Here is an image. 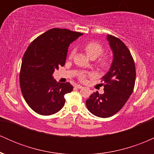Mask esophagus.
<instances>
[{
  "label": "esophagus",
  "instance_id": "34e87169",
  "mask_svg": "<svg viewBox=\"0 0 154 154\" xmlns=\"http://www.w3.org/2000/svg\"><path fill=\"white\" fill-rule=\"evenodd\" d=\"M75 87L77 88H78V89H81V88H82L83 87L82 85H76Z\"/></svg>",
  "mask_w": 154,
  "mask_h": 154
}]
</instances>
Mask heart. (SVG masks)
<instances>
[{
	"label": "heart",
	"mask_w": 154,
	"mask_h": 154,
	"mask_svg": "<svg viewBox=\"0 0 154 154\" xmlns=\"http://www.w3.org/2000/svg\"><path fill=\"white\" fill-rule=\"evenodd\" d=\"M84 50L85 51L86 54L90 59H97L98 57L103 54V48L101 45H100L99 43H95V42H89V43H87L85 44L84 46ZM74 55V51H71L69 55V57H72ZM99 64L100 66L105 67L109 65V61H108L107 59H102L100 60ZM85 74H81L79 75V78L81 79H85Z\"/></svg>",
	"instance_id": "obj_1"
}]
</instances>
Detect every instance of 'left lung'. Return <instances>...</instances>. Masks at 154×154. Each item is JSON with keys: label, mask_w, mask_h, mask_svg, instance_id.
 <instances>
[{"label": "left lung", "mask_w": 154, "mask_h": 154, "mask_svg": "<svg viewBox=\"0 0 154 154\" xmlns=\"http://www.w3.org/2000/svg\"><path fill=\"white\" fill-rule=\"evenodd\" d=\"M106 40L113 61L109 72L102 77L104 93H93L86 100L90 112L101 118L114 115L124 106L133 92L136 76L133 58L125 44L111 35H107Z\"/></svg>", "instance_id": "left-lung-1"}]
</instances>
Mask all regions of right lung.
<instances>
[{"instance_id":"right-lung-1","label":"right lung","mask_w":154,"mask_h":154,"mask_svg":"<svg viewBox=\"0 0 154 154\" xmlns=\"http://www.w3.org/2000/svg\"><path fill=\"white\" fill-rule=\"evenodd\" d=\"M82 35L54 28L33 40L24 53L19 75L21 91L26 103L40 115L61 110L64 95L73 90L69 82L58 83L53 74L65 64L70 44Z\"/></svg>"}]
</instances>
